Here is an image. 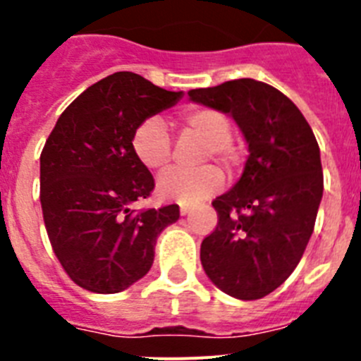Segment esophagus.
Listing matches in <instances>:
<instances>
[{"instance_id": "1", "label": "esophagus", "mask_w": 361, "mask_h": 361, "mask_svg": "<svg viewBox=\"0 0 361 361\" xmlns=\"http://www.w3.org/2000/svg\"><path fill=\"white\" fill-rule=\"evenodd\" d=\"M191 212L190 206H180V215H188Z\"/></svg>"}]
</instances>
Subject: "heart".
<instances>
[{
    "label": "heart",
    "instance_id": "heart-1",
    "mask_svg": "<svg viewBox=\"0 0 361 361\" xmlns=\"http://www.w3.org/2000/svg\"><path fill=\"white\" fill-rule=\"evenodd\" d=\"M180 124L186 132L206 142L202 161H216L228 170L238 164V152L231 145V121L215 108L197 106L183 111ZM132 149L137 161L152 171L164 170L171 159V139L166 124L159 117L142 121L132 137ZM224 175L215 166H202L199 170L184 171L173 168L157 180V195L170 202H202L222 188Z\"/></svg>",
    "mask_w": 361,
    "mask_h": 361
}]
</instances>
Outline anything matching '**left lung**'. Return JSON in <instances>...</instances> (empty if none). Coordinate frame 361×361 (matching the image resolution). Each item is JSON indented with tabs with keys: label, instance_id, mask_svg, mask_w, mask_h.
I'll return each mask as SVG.
<instances>
[{
	"label": "left lung",
	"instance_id": "obj_1",
	"mask_svg": "<svg viewBox=\"0 0 361 361\" xmlns=\"http://www.w3.org/2000/svg\"><path fill=\"white\" fill-rule=\"evenodd\" d=\"M188 95L229 114L250 149L238 183L213 200L219 222L200 262L226 295L264 298L295 271L312 235L324 193L320 148L296 104L267 82L235 79Z\"/></svg>",
	"mask_w": 361,
	"mask_h": 361
}]
</instances>
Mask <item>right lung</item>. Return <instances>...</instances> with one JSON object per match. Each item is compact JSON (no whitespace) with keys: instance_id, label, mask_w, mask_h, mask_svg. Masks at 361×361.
Returning <instances> with one entry per match:
<instances>
[{"instance_id":"1","label":"right lung","mask_w":361,"mask_h":361,"mask_svg":"<svg viewBox=\"0 0 361 361\" xmlns=\"http://www.w3.org/2000/svg\"><path fill=\"white\" fill-rule=\"evenodd\" d=\"M183 92L133 72L88 86L61 114L41 152V208L57 260L79 288L121 293L149 271L155 242L180 216L177 204L132 209L153 191L132 137Z\"/></svg>"}]
</instances>
